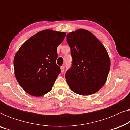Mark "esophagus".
<instances>
[{
    "instance_id": "obj_1",
    "label": "esophagus",
    "mask_w": 130,
    "mask_h": 130,
    "mask_svg": "<svg viewBox=\"0 0 130 130\" xmlns=\"http://www.w3.org/2000/svg\"><path fill=\"white\" fill-rule=\"evenodd\" d=\"M60 69H61V72L62 73H63L64 71V67L61 66V67H60Z\"/></svg>"
}]
</instances>
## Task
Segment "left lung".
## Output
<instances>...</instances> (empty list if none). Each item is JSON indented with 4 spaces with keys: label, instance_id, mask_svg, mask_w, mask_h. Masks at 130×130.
Here are the masks:
<instances>
[{
    "label": "left lung",
    "instance_id": "8db88e82",
    "mask_svg": "<svg viewBox=\"0 0 130 130\" xmlns=\"http://www.w3.org/2000/svg\"><path fill=\"white\" fill-rule=\"evenodd\" d=\"M71 50L72 67L65 78L74 93L88 96L96 93L105 83L111 61L107 51L90 32L79 29L67 34Z\"/></svg>",
    "mask_w": 130,
    "mask_h": 130
}]
</instances>
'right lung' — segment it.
<instances>
[{
	"label": "right lung",
	"mask_w": 130,
	"mask_h": 130,
	"mask_svg": "<svg viewBox=\"0 0 130 130\" xmlns=\"http://www.w3.org/2000/svg\"><path fill=\"white\" fill-rule=\"evenodd\" d=\"M66 37L64 32L45 29L26 41L16 53V79L25 91L34 96L49 92L60 73L56 64L57 48Z\"/></svg>",
	"instance_id": "add662e5"
}]
</instances>
